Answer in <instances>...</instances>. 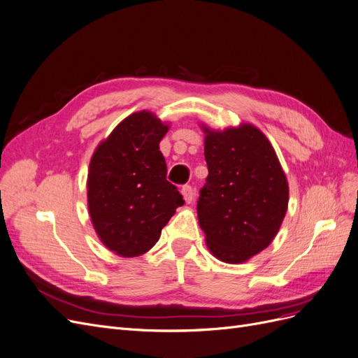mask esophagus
<instances>
[{"instance_id": "obj_1", "label": "esophagus", "mask_w": 358, "mask_h": 358, "mask_svg": "<svg viewBox=\"0 0 358 358\" xmlns=\"http://www.w3.org/2000/svg\"><path fill=\"white\" fill-rule=\"evenodd\" d=\"M180 192H182V196H183V200H185L187 203H191L194 200V189H192L191 185H183Z\"/></svg>"}]
</instances>
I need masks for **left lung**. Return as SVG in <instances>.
<instances>
[{
	"label": "left lung",
	"instance_id": "8db88e82",
	"mask_svg": "<svg viewBox=\"0 0 358 358\" xmlns=\"http://www.w3.org/2000/svg\"><path fill=\"white\" fill-rule=\"evenodd\" d=\"M203 129L209 175L197 201L199 222L216 258L242 263L273 241L287 212L288 183L258 128Z\"/></svg>",
	"mask_w": 358,
	"mask_h": 358
}]
</instances>
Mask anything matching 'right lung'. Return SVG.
<instances>
[{
  "label": "right lung",
  "instance_id": "add662e5",
  "mask_svg": "<svg viewBox=\"0 0 358 358\" xmlns=\"http://www.w3.org/2000/svg\"><path fill=\"white\" fill-rule=\"evenodd\" d=\"M167 129L152 113H133L96 148L91 159L90 215L101 242L117 255L148 252L185 203L166 178L159 142Z\"/></svg>",
  "mask_w": 358,
  "mask_h": 358
}]
</instances>
